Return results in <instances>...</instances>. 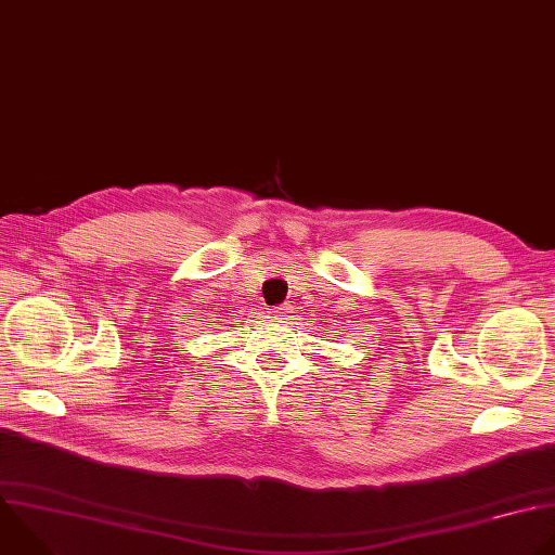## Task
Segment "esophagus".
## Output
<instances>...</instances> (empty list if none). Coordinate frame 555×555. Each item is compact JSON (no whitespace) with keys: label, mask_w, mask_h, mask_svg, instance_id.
Segmentation results:
<instances>
[{"label":"esophagus","mask_w":555,"mask_h":555,"mask_svg":"<svg viewBox=\"0 0 555 555\" xmlns=\"http://www.w3.org/2000/svg\"><path fill=\"white\" fill-rule=\"evenodd\" d=\"M289 309H292V307L285 302V305H279V307H274L270 313H272V315H276V318H283V315H287V313H289Z\"/></svg>","instance_id":"esophagus-1"}]
</instances>
